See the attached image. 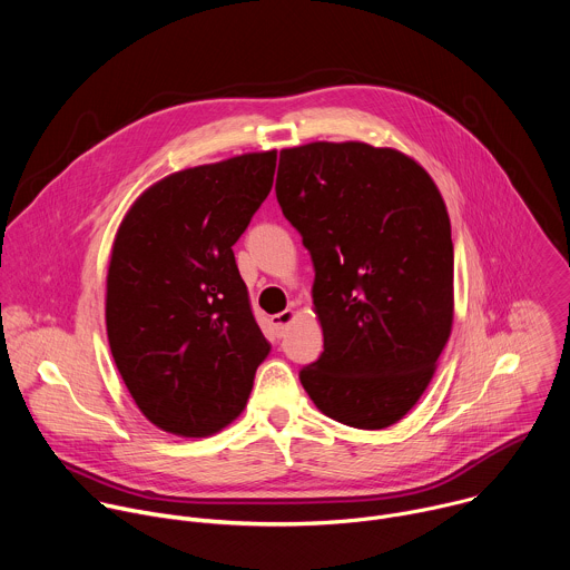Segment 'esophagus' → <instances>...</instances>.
<instances>
[{
	"mask_svg": "<svg viewBox=\"0 0 570 570\" xmlns=\"http://www.w3.org/2000/svg\"><path fill=\"white\" fill-rule=\"evenodd\" d=\"M295 320V311L293 308H286V311H282V313H277V315H273L271 317V322H273V330H275V334L282 338L286 332H288V327H291V322Z\"/></svg>",
	"mask_w": 570,
	"mask_h": 570,
	"instance_id": "esophagus-1",
	"label": "esophagus"
}]
</instances>
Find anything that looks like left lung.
<instances>
[{
    "label": "left lung",
    "instance_id": "8db88e82",
    "mask_svg": "<svg viewBox=\"0 0 570 570\" xmlns=\"http://www.w3.org/2000/svg\"><path fill=\"white\" fill-rule=\"evenodd\" d=\"M277 203L315 268L324 352L299 372L317 411L379 431L429 387L453 324V240L433 178L363 141L279 153Z\"/></svg>",
    "mask_w": 570,
    "mask_h": 570
}]
</instances>
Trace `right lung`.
<instances>
[{
  "label": "right lung",
  "mask_w": 570,
  "mask_h": 570,
  "mask_svg": "<svg viewBox=\"0 0 570 570\" xmlns=\"http://www.w3.org/2000/svg\"><path fill=\"white\" fill-rule=\"evenodd\" d=\"M277 150L161 178L124 216L108 266L117 370L157 429L207 438L234 422L268 356L232 246L273 189Z\"/></svg>",
  "instance_id": "1"
}]
</instances>
